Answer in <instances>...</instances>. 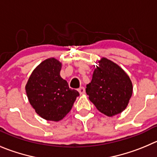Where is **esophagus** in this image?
Here are the masks:
<instances>
[{
    "mask_svg": "<svg viewBox=\"0 0 157 157\" xmlns=\"http://www.w3.org/2000/svg\"><path fill=\"white\" fill-rule=\"evenodd\" d=\"M77 90H78L79 93H80V94H83L85 93V88H84L83 87H79V88L77 89Z\"/></svg>",
    "mask_w": 157,
    "mask_h": 157,
    "instance_id": "esophagus-1",
    "label": "esophagus"
}]
</instances>
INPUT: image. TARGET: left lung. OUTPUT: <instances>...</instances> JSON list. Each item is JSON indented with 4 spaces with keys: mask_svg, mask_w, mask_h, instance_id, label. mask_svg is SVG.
<instances>
[{
    "mask_svg": "<svg viewBox=\"0 0 157 157\" xmlns=\"http://www.w3.org/2000/svg\"><path fill=\"white\" fill-rule=\"evenodd\" d=\"M86 93L97 109L109 117L125 109L132 94V84L125 72L106 58L99 61Z\"/></svg>",
    "mask_w": 157,
    "mask_h": 157,
    "instance_id": "8db88e82",
    "label": "left lung"
}]
</instances>
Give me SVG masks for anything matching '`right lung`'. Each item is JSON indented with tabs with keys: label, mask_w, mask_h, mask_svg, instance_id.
Returning a JSON list of instances; mask_svg holds the SVG:
<instances>
[{
	"label": "right lung",
	"mask_w": 157,
	"mask_h": 157,
	"mask_svg": "<svg viewBox=\"0 0 157 157\" xmlns=\"http://www.w3.org/2000/svg\"><path fill=\"white\" fill-rule=\"evenodd\" d=\"M61 67L56 59H45L32 72L25 86L31 105L39 116L48 121L63 119L80 95L60 77Z\"/></svg>",
	"instance_id": "1"
}]
</instances>
